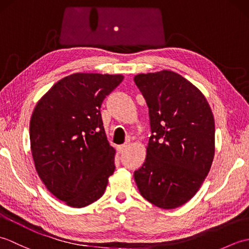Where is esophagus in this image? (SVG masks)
Returning a JSON list of instances; mask_svg holds the SVG:
<instances>
[{"label":"esophagus","mask_w":249,"mask_h":249,"mask_svg":"<svg viewBox=\"0 0 249 249\" xmlns=\"http://www.w3.org/2000/svg\"><path fill=\"white\" fill-rule=\"evenodd\" d=\"M126 149H127V144H123V145H119L116 147V150H118L119 153H123Z\"/></svg>","instance_id":"esophagus-1"}]
</instances>
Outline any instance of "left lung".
<instances>
[{"instance_id":"left-lung-1","label":"left lung","mask_w":249,"mask_h":249,"mask_svg":"<svg viewBox=\"0 0 249 249\" xmlns=\"http://www.w3.org/2000/svg\"><path fill=\"white\" fill-rule=\"evenodd\" d=\"M134 81L149 108L152 131L136 184L152 204L178 208L198 192L212 166V110L200 89L174 71L139 73Z\"/></svg>"}]
</instances>
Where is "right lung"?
Returning <instances> with one entry per match:
<instances>
[{"instance_id":"1","label":"right lung","mask_w":249,"mask_h":249,"mask_svg":"<svg viewBox=\"0 0 249 249\" xmlns=\"http://www.w3.org/2000/svg\"><path fill=\"white\" fill-rule=\"evenodd\" d=\"M124 76L77 72L57 81L33 111L31 152L41 182L71 208H84L105 193L114 172L100 107Z\"/></svg>"}]
</instances>
